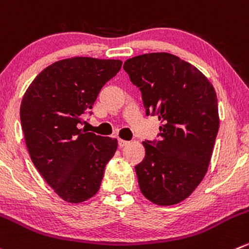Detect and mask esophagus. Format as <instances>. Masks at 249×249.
<instances>
[{
    "label": "esophagus",
    "instance_id": "34e87169",
    "mask_svg": "<svg viewBox=\"0 0 249 249\" xmlns=\"http://www.w3.org/2000/svg\"><path fill=\"white\" fill-rule=\"evenodd\" d=\"M119 147H125V146H127V144H129V141H125V140H122V139H119Z\"/></svg>",
    "mask_w": 249,
    "mask_h": 249
}]
</instances>
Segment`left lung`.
Returning a JSON list of instances; mask_svg holds the SVG:
<instances>
[{"mask_svg":"<svg viewBox=\"0 0 249 249\" xmlns=\"http://www.w3.org/2000/svg\"><path fill=\"white\" fill-rule=\"evenodd\" d=\"M124 71L140 89L147 115H157L160 141H143L135 166L142 195L158 206L186 199L208 170L219 130L218 98L192 64L165 52L127 59Z\"/></svg>","mask_w":249,"mask_h":249,"instance_id":"left-lung-1","label":"left lung"}]
</instances>
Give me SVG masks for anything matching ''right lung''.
Instances as JSON below:
<instances>
[{"label":"right lung","instance_id":"add662e5","mask_svg":"<svg viewBox=\"0 0 249 249\" xmlns=\"http://www.w3.org/2000/svg\"><path fill=\"white\" fill-rule=\"evenodd\" d=\"M123 62L73 57L43 69L25 91L20 122L34 165L62 199L81 203L100 190L117 139L80 129L101 89Z\"/></svg>","mask_w":249,"mask_h":249}]
</instances>
